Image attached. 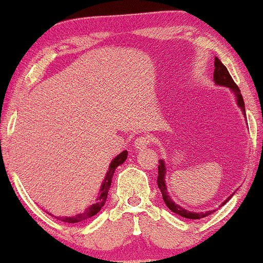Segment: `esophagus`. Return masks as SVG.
Returning <instances> with one entry per match:
<instances>
[{
	"label": "esophagus",
	"instance_id": "1",
	"mask_svg": "<svg viewBox=\"0 0 263 263\" xmlns=\"http://www.w3.org/2000/svg\"><path fill=\"white\" fill-rule=\"evenodd\" d=\"M149 143H151L149 136L141 135V136H139V138L135 140L134 146H135L138 149H143V148H146V147L148 146Z\"/></svg>",
	"mask_w": 263,
	"mask_h": 263
}]
</instances>
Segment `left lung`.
I'll return each instance as SVG.
<instances>
[{
	"instance_id": "left-lung-1",
	"label": "left lung",
	"mask_w": 263,
	"mask_h": 263,
	"mask_svg": "<svg viewBox=\"0 0 263 263\" xmlns=\"http://www.w3.org/2000/svg\"><path fill=\"white\" fill-rule=\"evenodd\" d=\"M213 79H214V82L217 85H220V86H226V87H229L231 89V92L235 95L236 97V100H237V105H238L240 109H242V114L246 116V106H244V100H243V97L240 95V91L238 88V86L235 84V81L232 80L231 75H230L228 68H226L224 64L220 62V60L218 59V57H215L214 60V74H213ZM165 174H166V167H165V163L163 161V159L159 160V165H158V179H157V183H158V186H159L160 192H161V195H163V200L166 206L168 207V210L174 212V213L181 215L183 218H188V219H201V218H204L207 217V215H210L212 213H214L215 210L213 211H207V212H201V213H196V212H190V211H186L184 208H182L179 204L175 203L174 201L171 200V197L168 196V193H167V188H166V183H165ZM232 196V195H231ZM231 196L228 197L224 202H222L220 206H224V204L228 202V201L231 199Z\"/></svg>"
}]
</instances>
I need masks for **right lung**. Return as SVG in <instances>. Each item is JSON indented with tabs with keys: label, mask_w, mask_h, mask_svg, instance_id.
I'll return each mask as SVG.
<instances>
[{
	"label": "right lung",
	"mask_w": 263,
	"mask_h": 263,
	"mask_svg": "<svg viewBox=\"0 0 263 263\" xmlns=\"http://www.w3.org/2000/svg\"><path fill=\"white\" fill-rule=\"evenodd\" d=\"M127 156H128L127 151H123V152L118 154V156L115 158L112 161H111V164L109 166V171L106 172V176H105V178H104L103 184H102V186H100V192H99L98 197H97V200H96V203L91 204V206L86 208L82 213L78 214V215H73V217H56V218L61 221L74 224V222L84 221V220H86V219L91 218V217H93V215H96L97 213H98V212L102 210V207L106 202L107 193H109L111 182H112V176L115 174V170H116L117 166H120L121 164L124 163L125 159H127Z\"/></svg>",
	"instance_id": "add662e5"
}]
</instances>
